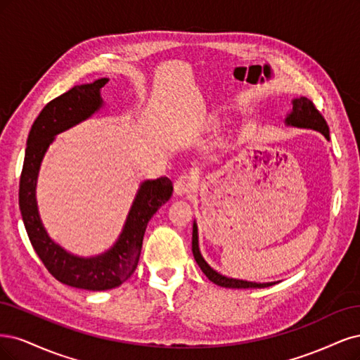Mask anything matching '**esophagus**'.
<instances>
[{
	"instance_id": "obj_1",
	"label": "esophagus",
	"mask_w": 360,
	"mask_h": 360,
	"mask_svg": "<svg viewBox=\"0 0 360 360\" xmlns=\"http://www.w3.org/2000/svg\"><path fill=\"white\" fill-rule=\"evenodd\" d=\"M195 188V175L193 172H185L175 181V193L178 195H187Z\"/></svg>"
}]
</instances>
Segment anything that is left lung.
<instances>
[{
  "label": "left lung",
  "mask_w": 360,
  "mask_h": 360,
  "mask_svg": "<svg viewBox=\"0 0 360 360\" xmlns=\"http://www.w3.org/2000/svg\"><path fill=\"white\" fill-rule=\"evenodd\" d=\"M293 108L290 110L285 118V124L290 127H297V129H311V130H317L320 131L324 137L329 141V127L326 124V120L323 118V115L317 110L309 98L307 97H299L292 101ZM193 256L197 262V264L200 266L202 272L210 278V280L221 287L227 288H263V287H269L276 283H251V281H243V280H235V278H229L221 274H218L214 271L210 264L205 262L202 257L200 250H199V235H197V224L194 221L193 224Z\"/></svg>",
  "instance_id": "1"
}]
</instances>
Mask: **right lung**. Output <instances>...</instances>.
<instances>
[{
    "mask_svg": "<svg viewBox=\"0 0 360 360\" xmlns=\"http://www.w3.org/2000/svg\"><path fill=\"white\" fill-rule=\"evenodd\" d=\"M108 82L109 79L101 77L92 84L73 86L46 104L30 130L19 182L22 219L31 245L46 269L63 284L92 292L118 287L133 275L141 259L149 219L170 199L173 191L172 181L166 176L142 182L118 240L110 250L96 257H79L67 252L44 230L36 200L41 160L56 134L88 120L103 106L100 89Z\"/></svg>",
    "mask_w": 360,
    "mask_h": 360,
    "instance_id": "right-lung-1",
    "label": "right lung"
}]
</instances>
